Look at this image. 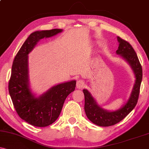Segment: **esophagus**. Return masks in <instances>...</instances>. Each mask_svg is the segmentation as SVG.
Masks as SVG:
<instances>
[{
    "instance_id": "obj_1",
    "label": "esophagus",
    "mask_w": 149,
    "mask_h": 149,
    "mask_svg": "<svg viewBox=\"0 0 149 149\" xmlns=\"http://www.w3.org/2000/svg\"><path fill=\"white\" fill-rule=\"evenodd\" d=\"M85 86V81L82 79H79L77 80L76 82V88L78 89H80V90H82V89L84 88Z\"/></svg>"
}]
</instances>
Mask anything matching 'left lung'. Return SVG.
<instances>
[{
	"mask_svg": "<svg viewBox=\"0 0 149 149\" xmlns=\"http://www.w3.org/2000/svg\"><path fill=\"white\" fill-rule=\"evenodd\" d=\"M118 40L119 42V46L116 53L128 61L136 76L134 88L127 104L116 111H107L97 105V102L88 90H83L85 95V111L87 117L93 123L102 127L114 125L124 119L133 110L137 104L142 80V67L132 46L130 42L120 37H118Z\"/></svg>",
	"mask_w": 149,
	"mask_h": 149,
	"instance_id": "left-lung-1",
	"label": "left lung"
}]
</instances>
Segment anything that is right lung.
<instances>
[{
    "label": "right lung",
    "instance_id": "obj_1",
    "mask_svg": "<svg viewBox=\"0 0 149 149\" xmlns=\"http://www.w3.org/2000/svg\"><path fill=\"white\" fill-rule=\"evenodd\" d=\"M61 29L41 31L32 33L15 56L8 90L17 113L24 120L36 127L52 124L60 114L64 101L74 91L75 80L54 86L39 98L32 95L28 83V54L37 42L61 32Z\"/></svg>",
    "mask_w": 149,
    "mask_h": 149
}]
</instances>
